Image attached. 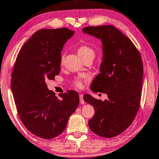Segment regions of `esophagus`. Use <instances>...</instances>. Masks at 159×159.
Segmentation results:
<instances>
[{
    "instance_id": "obj_1",
    "label": "esophagus",
    "mask_w": 159,
    "mask_h": 159,
    "mask_svg": "<svg viewBox=\"0 0 159 159\" xmlns=\"http://www.w3.org/2000/svg\"><path fill=\"white\" fill-rule=\"evenodd\" d=\"M79 98H80V102L81 103V104H84L85 102H84V96H83L82 94L79 95Z\"/></svg>"
}]
</instances>
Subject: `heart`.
Masks as SVG:
<instances>
[{
	"label": "heart",
	"mask_w": 159,
	"mask_h": 159,
	"mask_svg": "<svg viewBox=\"0 0 159 159\" xmlns=\"http://www.w3.org/2000/svg\"><path fill=\"white\" fill-rule=\"evenodd\" d=\"M78 54H79L80 58L84 60L88 57H94L95 52L91 47L88 45H80L78 48ZM75 85L78 88H81L83 86V81L81 79H77L75 81Z\"/></svg>",
	"instance_id": "b5f03b06"
}]
</instances>
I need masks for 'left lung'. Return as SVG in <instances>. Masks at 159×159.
Returning a JSON list of instances; mask_svg holds the SVG:
<instances>
[{"mask_svg":"<svg viewBox=\"0 0 159 159\" xmlns=\"http://www.w3.org/2000/svg\"><path fill=\"white\" fill-rule=\"evenodd\" d=\"M82 30L102 42L100 73L90 89L105 93L108 98L102 101L84 95L85 102L95 109L89 126L100 137H114L129 127L139 108L143 72L142 57L133 42L112 25L85 27Z\"/></svg>","mask_w":159,"mask_h":159,"instance_id":"1","label":"left lung"}]
</instances>
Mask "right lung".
Returning <instances> with one entry per match:
<instances>
[{"label":"right lung","instance_id":"obj_1","mask_svg":"<svg viewBox=\"0 0 159 159\" xmlns=\"http://www.w3.org/2000/svg\"><path fill=\"white\" fill-rule=\"evenodd\" d=\"M74 34L66 27L38 30L22 46L12 73L11 89L19 117L30 132L44 139L64 132L79 104L77 92L68 90L57 98L46 84L59 75L61 52Z\"/></svg>","mask_w":159,"mask_h":159}]
</instances>
